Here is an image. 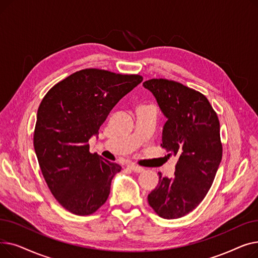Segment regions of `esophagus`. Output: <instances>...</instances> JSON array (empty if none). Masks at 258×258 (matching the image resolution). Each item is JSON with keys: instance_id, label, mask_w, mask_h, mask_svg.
Returning <instances> with one entry per match:
<instances>
[{"instance_id": "obj_1", "label": "esophagus", "mask_w": 258, "mask_h": 258, "mask_svg": "<svg viewBox=\"0 0 258 258\" xmlns=\"http://www.w3.org/2000/svg\"><path fill=\"white\" fill-rule=\"evenodd\" d=\"M127 167L133 170L134 172H137V173H140L142 171H144V168L143 167H140V166H137V165H134V164H128Z\"/></svg>"}]
</instances>
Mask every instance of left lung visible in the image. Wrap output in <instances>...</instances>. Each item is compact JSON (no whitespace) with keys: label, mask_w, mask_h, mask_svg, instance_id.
<instances>
[{"label":"left lung","mask_w":258,"mask_h":258,"mask_svg":"<svg viewBox=\"0 0 258 258\" xmlns=\"http://www.w3.org/2000/svg\"><path fill=\"white\" fill-rule=\"evenodd\" d=\"M167 118L161 146L177 157L174 177L159 172V184L148 195V204L163 219L191 212L213 183L223 155L220 121L202 93L168 79L143 83Z\"/></svg>","instance_id":"8db88e82"}]
</instances>
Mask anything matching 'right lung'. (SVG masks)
Segmentation results:
<instances>
[{
	"mask_svg": "<svg viewBox=\"0 0 258 258\" xmlns=\"http://www.w3.org/2000/svg\"><path fill=\"white\" fill-rule=\"evenodd\" d=\"M142 80L140 75L85 69L59 81L40 102L34 150L50 191L68 211L89 215L106 202L121 166L91 154L88 142Z\"/></svg>",
	"mask_w": 258,
	"mask_h": 258,
	"instance_id": "1",
	"label": "right lung"
}]
</instances>
